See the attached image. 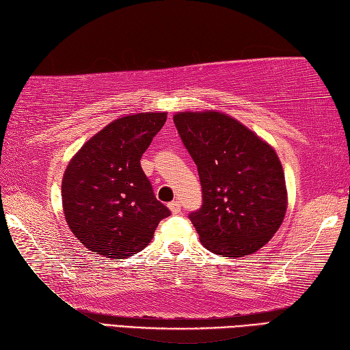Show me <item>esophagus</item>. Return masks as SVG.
I'll use <instances>...</instances> for the list:
<instances>
[{
  "label": "esophagus",
  "mask_w": 350,
  "mask_h": 350,
  "mask_svg": "<svg viewBox=\"0 0 350 350\" xmlns=\"http://www.w3.org/2000/svg\"><path fill=\"white\" fill-rule=\"evenodd\" d=\"M168 207H170V211L173 212L174 215H179L182 212V204H180V202H177V200H174V202H171L168 204Z\"/></svg>",
  "instance_id": "esophagus-1"
}]
</instances>
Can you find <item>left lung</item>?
Returning a JSON list of instances; mask_svg holds the SVG:
<instances>
[{"label": "left lung", "mask_w": 350, "mask_h": 350, "mask_svg": "<svg viewBox=\"0 0 350 350\" xmlns=\"http://www.w3.org/2000/svg\"><path fill=\"white\" fill-rule=\"evenodd\" d=\"M173 120L202 185V207L188 215L200 241L224 257L256 252L286 215V182L277 153L226 114L179 113Z\"/></svg>", "instance_id": "1"}]
</instances>
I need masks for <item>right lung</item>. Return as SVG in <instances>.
I'll return each mask as SVG.
<instances>
[{
	"instance_id": "1",
	"label": "right lung",
	"mask_w": 350,
	"mask_h": 350,
	"mask_svg": "<svg viewBox=\"0 0 350 350\" xmlns=\"http://www.w3.org/2000/svg\"><path fill=\"white\" fill-rule=\"evenodd\" d=\"M167 113L122 117L88 139L66 168L62 185L66 221L85 248L124 258L146 248L171 215L154 197L141 156Z\"/></svg>"
}]
</instances>
